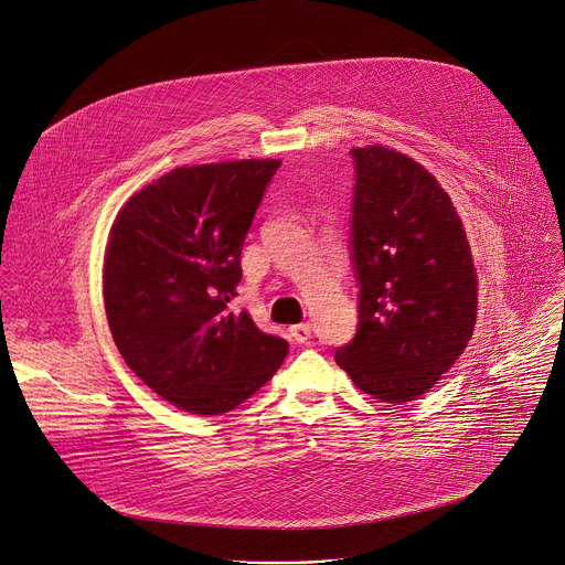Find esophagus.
<instances>
[{
  "label": "esophagus",
  "instance_id": "esophagus-1",
  "mask_svg": "<svg viewBox=\"0 0 565 565\" xmlns=\"http://www.w3.org/2000/svg\"><path fill=\"white\" fill-rule=\"evenodd\" d=\"M289 335L294 338L296 343H307L309 338H311V324H309V322L294 324V327H289Z\"/></svg>",
  "mask_w": 565,
  "mask_h": 565
}]
</instances>
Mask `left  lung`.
Returning <instances> with one entry per match:
<instances>
[{"instance_id": "8db88e82", "label": "left lung", "mask_w": 565, "mask_h": 565, "mask_svg": "<svg viewBox=\"0 0 565 565\" xmlns=\"http://www.w3.org/2000/svg\"><path fill=\"white\" fill-rule=\"evenodd\" d=\"M352 158L359 329L335 363L365 394L403 405L468 348L479 280L463 222L427 169L381 145Z\"/></svg>"}]
</instances>
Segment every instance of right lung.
Segmentation results:
<instances>
[{
  "label": "right lung",
  "mask_w": 565,
  "mask_h": 565,
  "mask_svg": "<svg viewBox=\"0 0 565 565\" xmlns=\"http://www.w3.org/2000/svg\"><path fill=\"white\" fill-rule=\"evenodd\" d=\"M280 160L178 167L140 189L110 227L104 307L125 363L191 414H224L285 361V338L234 311L241 254Z\"/></svg>",
  "instance_id": "add662e5"
}]
</instances>
